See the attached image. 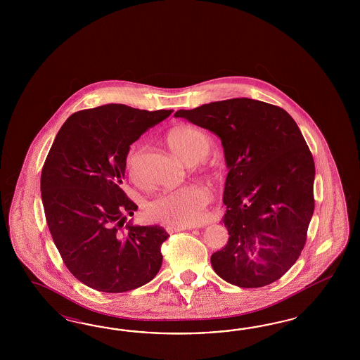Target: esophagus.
Wrapping results in <instances>:
<instances>
[{"instance_id":"1","label":"esophagus","mask_w":360,"mask_h":360,"mask_svg":"<svg viewBox=\"0 0 360 360\" xmlns=\"http://www.w3.org/2000/svg\"><path fill=\"white\" fill-rule=\"evenodd\" d=\"M195 227H175V229H167L169 232H178V231H185V229H193Z\"/></svg>"}]
</instances>
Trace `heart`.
Returning a JSON list of instances; mask_svg holds the SVG:
<instances>
[{
    "label": "heart",
    "instance_id": "heart-1",
    "mask_svg": "<svg viewBox=\"0 0 360 360\" xmlns=\"http://www.w3.org/2000/svg\"><path fill=\"white\" fill-rule=\"evenodd\" d=\"M166 142L175 157L188 166L199 164L210 152L207 137L191 127L170 131ZM129 165L131 174H134L131 157ZM208 202V188L205 186L191 185L154 196L148 202L145 212L154 221L167 227H193L203 220Z\"/></svg>",
    "mask_w": 360,
    "mask_h": 360
}]
</instances>
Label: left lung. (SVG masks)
I'll return each instance as SVG.
<instances>
[{
    "mask_svg": "<svg viewBox=\"0 0 360 360\" xmlns=\"http://www.w3.org/2000/svg\"><path fill=\"white\" fill-rule=\"evenodd\" d=\"M217 134L229 174L224 248L211 256L219 277L240 288L277 281L300 257L314 212L316 166L292 116L280 107L238 98L179 109Z\"/></svg>",
    "mask_w": 360,
    "mask_h": 360,
    "instance_id": "1",
    "label": "left lung"
}]
</instances>
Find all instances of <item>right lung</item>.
I'll list each match as a JSON object with an SVG mask.
<instances>
[{
  "label": "right lung",
  "instance_id": "right-lung-1",
  "mask_svg": "<svg viewBox=\"0 0 360 360\" xmlns=\"http://www.w3.org/2000/svg\"><path fill=\"white\" fill-rule=\"evenodd\" d=\"M107 104L71 115L44 161L41 193L55 245L79 281L122 293L152 281L162 265L160 226L127 223L137 205L122 191L131 145L172 115Z\"/></svg>",
  "mask_w": 360,
  "mask_h": 360
}]
</instances>
